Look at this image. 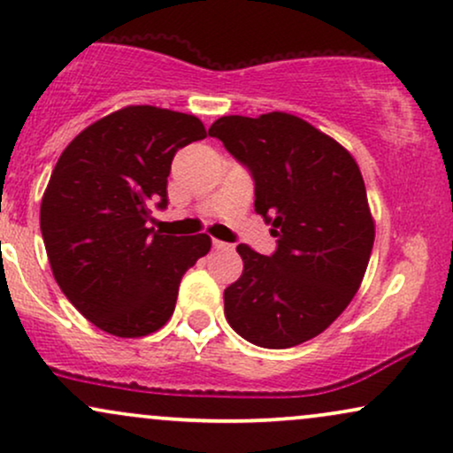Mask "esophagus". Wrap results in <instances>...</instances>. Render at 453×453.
I'll return each mask as SVG.
<instances>
[{
	"instance_id": "obj_1",
	"label": "esophagus",
	"mask_w": 453,
	"mask_h": 453,
	"mask_svg": "<svg viewBox=\"0 0 453 453\" xmlns=\"http://www.w3.org/2000/svg\"><path fill=\"white\" fill-rule=\"evenodd\" d=\"M212 249H217V251H227V249H232V244L223 242V241H217V238H212Z\"/></svg>"
}]
</instances>
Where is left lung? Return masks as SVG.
<instances>
[{
    "label": "left lung",
    "instance_id": "obj_1",
    "mask_svg": "<svg viewBox=\"0 0 453 453\" xmlns=\"http://www.w3.org/2000/svg\"><path fill=\"white\" fill-rule=\"evenodd\" d=\"M209 134L251 170L256 212L279 242L270 257L236 247L244 268L223 292L227 324L266 349L315 339L360 289L375 242L356 159L289 112L230 114Z\"/></svg>",
    "mask_w": 453,
    "mask_h": 453
}]
</instances>
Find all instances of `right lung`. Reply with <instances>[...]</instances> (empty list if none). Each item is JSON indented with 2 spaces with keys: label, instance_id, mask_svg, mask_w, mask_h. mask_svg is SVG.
<instances>
[{
  "label": "right lung",
  "instance_id": "obj_1",
  "mask_svg": "<svg viewBox=\"0 0 453 453\" xmlns=\"http://www.w3.org/2000/svg\"><path fill=\"white\" fill-rule=\"evenodd\" d=\"M206 138L194 114L126 106L91 123L64 149L40 204L46 256L65 298L121 339L157 332L174 313L183 274L211 236L147 227L168 204L176 150Z\"/></svg>",
  "mask_w": 453,
  "mask_h": 453
}]
</instances>
